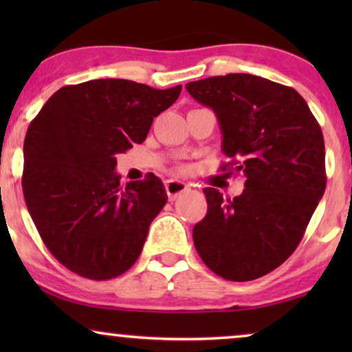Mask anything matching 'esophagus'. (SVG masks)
Masks as SVG:
<instances>
[{"mask_svg":"<svg viewBox=\"0 0 352 352\" xmlns=\"http://www.w3.org/2000/svg\"><path fill=\"white\" fill-rule=\"evenodd\" d=\"M165 189L168 197H170V200H176L182 192L187 190V184L177 179H168L165 181Z\"/></svg>","mask_w":352,"mask_h":352,"instance_id":"obj_1","label":"esophagus"}]
</instances>
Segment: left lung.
Listing matches in <instances>:
<instances>
[{
	"label": "left lung",
	"instance_id": "left-lung-1",
	"mask_svg": "<svg viewBox=\"0 0 352 352\" xmlns=\"http://www.w3.org/2000/svg\"><path fill=\"white\" fill-rule=\"evenodd\" d=\"M213 110L223 152L245 177L239 197L205 187L206 216L194 226L200 258L219 277L247 282L280 266L301 242L325 192L322 129L300 93L250 74L190 81Z\"/></svg>",
	"mask_w": 352,
	"mask_h": 352
}]
</instances>
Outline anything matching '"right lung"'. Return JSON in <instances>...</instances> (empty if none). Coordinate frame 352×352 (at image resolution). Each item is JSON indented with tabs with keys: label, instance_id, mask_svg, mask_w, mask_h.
Returning a JSON list of instances; mask_svg holds the SVG:
<instances>
[{
	"label": "right lung",
	"instance_id": "add662e5",
	"mask_svg": "<svg viewBox=\"0 0 352 352\" xmlns=\"http://www.w3.org/2000/svg\"><path fill=\"white\" fill-rule=\"evenodd\" d=\"M181 89L89 80L56 91L28 126L22 176L28 213L52 256L72 272L107 280L136 263L168 195L157 176L120 186L117 155L146 141L153 118Z\"/></svg>",
	"mask_w": 352,
	"mask_h": 352
}]
</instances>
